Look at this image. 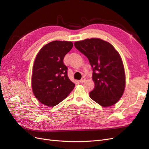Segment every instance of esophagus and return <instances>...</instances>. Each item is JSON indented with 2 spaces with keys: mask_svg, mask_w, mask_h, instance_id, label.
Masks as SVG:
<instances>
[{
  "mask_svg": "<svg viewBox=\"0 0 149 149\" xmlns=\"http://www.w3.org/2000/svg\"><path fill=\"white\" fill-rule=\"evenodd\" d=\"M85 81H86V78L83 77V78H82L81 79L79 80V81H80L81 83H84V82Z\"/></svg>",
  "mask_w": 149,
  "mask_h": 149,
  "instance_id": "34e87169",
  "label": "esophagus"
}]
</instances>
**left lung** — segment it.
<instances>
[{
    "instance_id": "8db88e82",
    "label": "left lung",
    "mask_w": 149,
    "mask_h": 149,
    "mask_svg": "<svg viewBox=\"0 0 149 149\" xmlns=\"http://www.w3.org/2000/svg\"><path fill=\"white\" fill-rule=\"evenodd\" d=\"M76 48L86 56L93 68L95 87L89 96L103 107L114 105L123 96L125 75L123 61L111 44L100 38L74 43Z\"/></svg>"
}]
</instances>
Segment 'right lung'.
I'll list each match as a JSON object with an SVG mask.
<instances>
[{"label":"right lung","instance_id":"obj_1","mask_svg":"<svg viewBox=\"0 0 149 149\" xmlns=\"http://www.w3.org/2000/svg\"><path fill=\"white\" fill-rule=\"evenodd\" d=\"M73 46L71 42L53 41L40 49L35 58L31 87L36 98L45 105H57L74 88L63 63L65 56Z\"/></svg>","mask_w":149,"mask_h":149}]
</instances>
